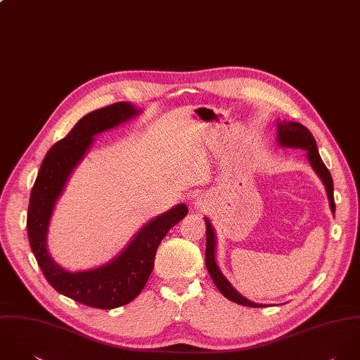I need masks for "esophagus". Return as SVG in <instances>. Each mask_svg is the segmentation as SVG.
<instances>
[{"instance_id": "esophagus-1", "label": "esophagus", "mask_w": 360, "mask_h": 360, "mask_svg": "<svg viewBox=\"0 0 360 360\" xmlns=\"http://www.w3.org/2000/svg\"><path fill=\"white\" fill-rule=\"evenodd\" d=\"M193 205H195L196 209H200V210H203V209L207 207V202H206L205 199H202V198L195 199V200H193Z\"/></svg>"}]
</instances>
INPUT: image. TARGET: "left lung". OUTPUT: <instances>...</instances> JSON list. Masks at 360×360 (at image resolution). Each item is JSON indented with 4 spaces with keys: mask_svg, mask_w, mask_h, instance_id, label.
Listing matches in <instances>:
<instances>
[{
    "mask_svg": "<svg viewBox=\"0 0 360 360\" xmlns=\"http://www.w3.org/2000/svg\"><path fill=\"white\" fill-rule=\"evenodd\" d=\"M277 139L278 143L283 147H292V148H302L307 151V158L310 165L313 167V169L316 171V174L320 176L321 182L326 186L327 191V196L330 200V207L331 212L335 213V202H334V184H333V178L330 171L327 169V167L324 165L319 150H317V144L311 135V132L303 127L299 122H292V121H284V122H277ZM206 221V267L207 271L212 277V280L214 281L218 290L229 300L243 304V306H249V307H264L266 304L262 303H255L250 302L249 299H246L245 296H242L235 288L229 284V281L222 276V273L219 271L218 266L216 263V233L213 229V225L210 224L209 218H205Z\"/></svg>",
    "mask_w": 360,
    "mask_h": 360,
    "instance_id": "obj_1",
    "label": "left lung"
}]
</instances>
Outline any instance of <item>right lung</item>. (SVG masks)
Here are the masks:
<instances>
[{
  "label": "right lung",
  "instance_id": "right-lung-1",
  "mask_svg": "<svg viewBox=\"0 0 360 360\" xmlns=\"http://www.w3.org/2000/svg\"><path fill=\"white\" fill-rule=\"evenodd\" d=\"M141 111L129 103H115L89 112L46 154L32 188L27 209V236L32 252L49 284L75 302L96 309H114L132 302L143 289L154 267L155 252L167 232L188 214L178 205L153 218L110 263L72 273L57 264L47 250V232L57 199L73 168L91 147L94 135L129 121Z\"/></svg>",
  "mask_w": 360,
  "mask_h": 360
}]
</instances>
